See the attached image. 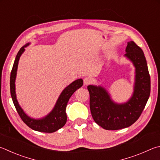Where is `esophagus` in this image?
<instances>
[{
  "label": "esophagus",
  "mask_w": 160,
  "mask_h": 160,
  "mask_svg": "<svg viewBox=\"0 0 160 160\" xmlns=\"http://www.w3.org/2000/svg\"><path fill=\"white\" fill-rule=\"evenodd\" d=\"M92 82V80L90 78L86 77L84 78V85H89V84H91Z\"/></svg>",
  "instance_id": "esophagus-1"
}]
</instances>
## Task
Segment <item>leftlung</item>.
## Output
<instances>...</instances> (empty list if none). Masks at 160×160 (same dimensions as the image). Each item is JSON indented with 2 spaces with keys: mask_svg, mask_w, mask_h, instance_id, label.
Returning a JSON list of instances; mask_svg holds the SVG:
<instances>
[{
  "mask_svg": "<svg viewBox=\"0 0 160 160\" xmlns=\"http://www.w3.org/2000/svg\"><path fill=\"white\" fill-rule=\"evenodd\" d=\"M124 56L136 68V80L132 98L123 104L110 99L102 87L88 86L89 106L94 122L106 130H118L132 125L140 117L150 94V77L143 50L133 41L127 42Z\"/></svg>",
  "mask_w": 160,
  "mask_h": 160,
  "instance_id": "8db88e82",
  "label": "left lung"
}]
</instances>
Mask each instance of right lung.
Returning <instances> with one entry per match:
<instances>
[{
    "label": "right lung",
    "instance_id": "obj_1",
    "mask_svg": "<svg viewBox=\"0 0 160 160\" xmlns=\"http://www.w3.org/2000/svg\"><path fill=\"white\" fill-rule=\"evenodd\" d=\"M27 45H28V43L20 49L17 54L15 60H14L13 67L11 71L10 80L11 97L12 98L13 103L14 106H15V108L17 112H18L19 117L21 118L22 121L28 127H30L31 129L35 131H38V132H54L65 125L66 120H67L66 108V106H67L69 98H71L72 94L78 89H79L82 86L83 80L82 79L75 80L73 82L70 84L67 88H66L59 96V98H58L54 109L46 117L40 119V120H35V119L29 118L25 114V112L23 111V110L21 108V107L19 106L18 102H17L15 94V84H14L19 58L24 51V48L27 47Z\"/></svg>",
    "mask_w": 160,
    "mask_h": 160
}]
</instances>
